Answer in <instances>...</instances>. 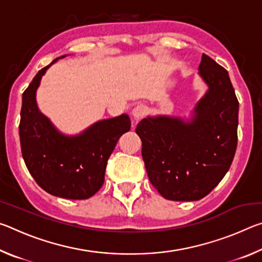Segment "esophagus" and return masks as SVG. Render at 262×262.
I'll return each mask as SVG.
<instances>
[{"label":"esophagus","instance_id":"esophagus-1","mask_svg":"<svg viewBox=\"0 0 262 262\" xmlns=\"http://www.w3.org/2000/svg\"><path fill=\"white\" fill-rule=\"evenodd\" d=\"M145 114V107L142 105H137L132 110V115L134 117L135 120H140L141 118H143Z\"/></svg>","mask_w":262,"mask_h":262}]
</instances>
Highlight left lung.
I'll return each instance as SVG.
<instances>
[{"label": "left lung", "mask_w": 262, "mask_h": 262, "mask_svg": "<svg viewBox=\"0 0 262 262\" xmlns=\"http://www.w3.org/2000/svg\"><path fill=\"white\" fill-rule=\"evenodd\" d=\"M199 76L208 89L190 120L149 115L136 127L150 183L167 200L205 198L227 174L236 152L239 103L229 74L202 54Z\"/></svg>", "instance_id": "1"}]
</instances>
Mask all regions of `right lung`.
<instances>
[{"instance_id": "1", "label": "right lung", "mask_w": 262, "mask_h": 262, "mask_svg": "<svg viewBox=\"0 0 262 262\" xmlns=\"http://www.w3.org/2000/svg\"><path fill=\"white\" fill-rule=\"evenodd\" d=\"M60 56L39 70L23 94L19 122L21 155L40 187L54 196L84 200L104 184L108 157L118 140L130 130L128 114L99 120L75 135L60 132L37 104L41 78Z\"/></svg>"}]
</instances>
